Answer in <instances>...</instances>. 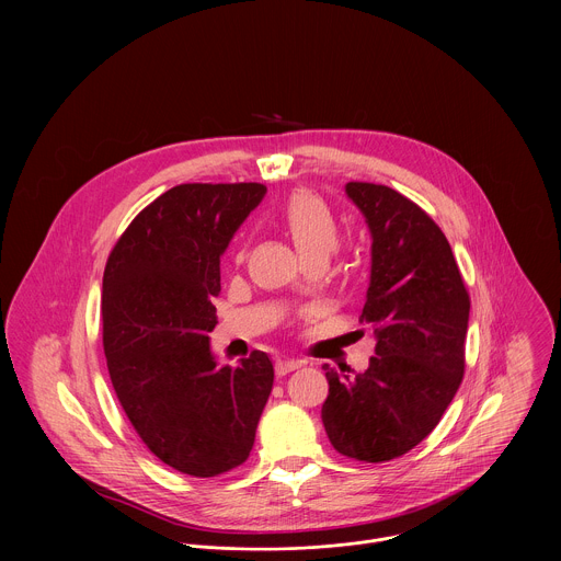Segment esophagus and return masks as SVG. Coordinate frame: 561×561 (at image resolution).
<instances>
[{
  "instance_id": "1",
  "label": "esophagus",
  "mask_w": 561,
  "mask_h": 561,
  "mask_svg": "<svg viewBox=\"0 0 561 561\" xmlns=\"http://www.w3.org/2000/svg\"><path fill=\"white\" fill-rule=\"evenodd\" d=\"M305 363L298 360V358H278L276 360V374L278 376H287L289 371H296L298 367H302Z\"/></svg>"
}]
</instances>
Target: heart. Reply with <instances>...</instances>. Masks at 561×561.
<instances>
[{"label": "heart", "mask_w": 561, "mask_h": 561, "mask_svg": "<svg viewBox=\"0 0 561 561\" xmlns=\"http://www.w3.org/2000/svg\"><path fill=\"white\" fill-rule=\"evenodd\" d=\"M280 222L305 259L325 256L336 243V220L313 192H294L280 211Z\"/></svg>", "instance_id": "1"}]
</instances>
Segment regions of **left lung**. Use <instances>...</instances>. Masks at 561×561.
<instances>
[{
    "mask_svg": "<svg viewBox=\"0 0 561 561\" xmlns=\"http://www.w3.org/2000/svg\"><path fill=\"white\" fill-rule=\"evenodd\" d=\"M347 198L371 233L369 287L360 320L374 325L365 374L323 365L321 421L332 447L360 462H387L440 421L465 376L471 300L438 225L400 192L352 181Z\"/></svg>",
    "mask_w": 561,
    "mask_h": 561,
    "instance_id": "left-lung-1",
    "label": "left lung"
}]
</instances>
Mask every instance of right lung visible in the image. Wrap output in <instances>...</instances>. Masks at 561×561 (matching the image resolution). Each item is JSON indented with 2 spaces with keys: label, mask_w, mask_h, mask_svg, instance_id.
Listing matches in <instances>:
<instances>
[{
  "label": "right lung",
  "mask_w": 561,
  "mask_h": 561,
  "mask_svg": "<svg viewBox=\"0 0 561 561\" xmlns=\"http://www.w3.org/2000/svg\"><path fill=\"white\" fill-rule=\"evenodd\" d=\"M261 183H183L142 209L103 272V350L116 398L163 465L216 478L250 456L274 367L254 350L218 365L209 332L220 256Z\"/></svg>",
  "instance_id": "add662e5"
}]
</instances>
